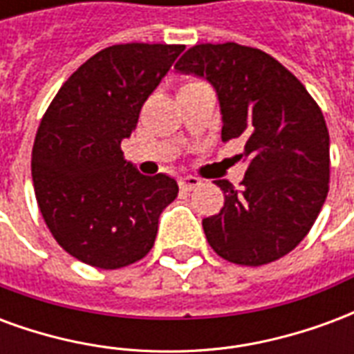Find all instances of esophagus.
<instances>
[{"mask_svg": "<svg viewBox=\"0 0 354 354\" xmlns=\"http://www.w3.org/2000/svg\"><path fill=\"white\" fill-rule=\"evenodd\" d=\"M201 180L195 176H182L180 178V187L185 189V192H192L195 187H199Z\"/></svg>", "mask_w": 354, "mask_h": 354, "instance_id": "1", "label": "esophagus"}]
</instances>
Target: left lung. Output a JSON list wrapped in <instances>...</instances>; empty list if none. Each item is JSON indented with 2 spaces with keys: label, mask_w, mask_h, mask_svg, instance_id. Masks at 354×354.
<instances>
[{
  "label": "left lung",
  "mask_w": 354,
  "mask_h": 354,
  "mask_svg": "<svg viewBox=\"0 0 354 354\" xmlns=\"http://www.w3.org/2000/svg\"><path fill=\"white\" fill-rule=\"evenodd\" d=\"M174 70L208 81L222 113V140H245V180L203 220L223 260L263 266L286 256L309 233L328 195L330 136L322 111L292 73L267 53L237 43H201Z\"/></svg>",
  "instance_id": "1"
}]
</instances>
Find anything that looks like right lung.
Listing matches in <instances>:
<instances>
[{
	"instance_id": "1",
	"label": "right lung",
	"mask_w": 354,
	"mask_h": 354,
	"mask_svg": "<svg viewBox=\"0 0 354 354\" xmlns=\"http://www.w3.org/2000/svg\"><path fill=\"white\" fill-rule=\"evenodd\" d=\"M184 49L111 45L70 75L43 115L32 151L35 199L58 245L83 263L119 269L142 260L176 199V180L138 172L121 142Z\"/></svg>"
}]
</instances>
